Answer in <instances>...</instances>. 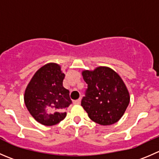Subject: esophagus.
<instances>
[{"instance_id": "obj_1", "label": "esophagus", "mask_w": 159, "mask_h": 159, "mask_svg": "<svg viewBox=\"0 0 159 159\" xmlns=\"http://www.w3.org/2000/svg\"><path fill=\"white\" fill-rule=\"evenodd\" d=\"M74 104H80L81 103V98H78V99L77 100H75V101L73 102Z\"/></svg>"}]
</instances>
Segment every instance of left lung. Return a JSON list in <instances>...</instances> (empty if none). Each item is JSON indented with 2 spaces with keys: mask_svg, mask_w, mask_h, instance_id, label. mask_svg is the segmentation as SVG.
<instances>
[{
  "mask_svg": "<svg viewBox=\"0 0 159 159\" xmlns=\"http://www.w3.org/2000/svg\"><path fill=\"white\" fill-rule=\"evenodd\" d=\"M88 84L81 106L89 118L100 125L113 124L123 116L129 102V92L120 75L108 67L83 70Z\"/></svg>",
  "mask_w": 159,
  "mask_h": 159,
  "instance_id": "8db88e82",
  "label": "left lung"
}]
</instances>
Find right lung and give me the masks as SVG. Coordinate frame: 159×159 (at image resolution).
<instances>
[{"label": "right lung", "instance_id": "add662e5", "mask_svg": "<svg viewBox=\"0 0 159 159\" xmlns=\"http://www.w3.org/2000/svg\"><path fill=\"white\" fill-rule=\"evenodd\" d=\"M64 77L59 64L49 63L35 72L26 87L25 104L43 125L53 126L66 117L65 110L72 102L69 91L63 86Z\"/></svg>", "mask_w": 159, "mask_h": 159}]
</instances>
